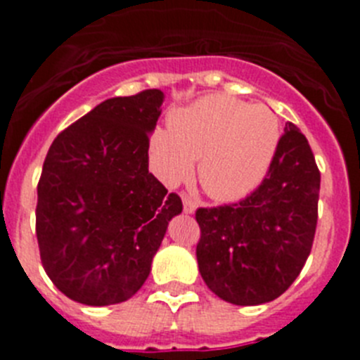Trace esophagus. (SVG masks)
Returning a JSON list of instances; mask_svg holds the SVG:
<instances>
[{
    "label": "esophagus",
    "mask_w": 360,
    "mask_h": 360,
    "mask_svg": "<svg viewBox=\"0 0 360 360\" xmlns=\"http://www.w3.org/2000/svg\"><path fill=\"white\" fill-rule=\"evenodd\" d=\"M182 202H184V212L186 214H193L196 211V202L191 196L182 195Z\"/></svg>",
    "instance_id": "obj_1"
}]
</instances>
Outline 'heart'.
<instances>
[{
    "label": "heart",
    "instance_id": "b5f03b06",
    "mask_svg": "<svg viewBox=\"0 0 360 360\" xmlns=\"http://www.w3.org/2000/svg\"><path fill=\"white\" fill-rule=\"evenodd\" d=\"M281 141L274 111L225 95H205L174 111L169 129L149 139L153 169L167 186L196 173L202 189L218 202L247 196L265 178Z\"/></svg>",
    "mask_w": 360,
    "mask_h": 360
}]
</instances>
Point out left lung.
Segmentation results:
<instances>
[{
    "instance_id": "1",
    "label": "left lung",
    "mask_w": 360,
    "mask_h": 360,
    "mask_svg": "<svg viewBox=\"0 0 360 360\" xmlns=\"http://www.w3.org/2000/svg\"><path fill=\"white\" fill-rule=\"evenodd\" d=\"M319 187L307 136L287 122L262 186L238 203L196 211V259L205 285L240 307L279 297L311 250Z\"/></svg>"
}]
</instances>
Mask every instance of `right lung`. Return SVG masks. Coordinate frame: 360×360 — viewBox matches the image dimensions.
Instances as JSON below:
<instances>
[{
	"label": "right lung",
	"instance_id": "1",
	"mask_svg": "<svg viewBox=\"0 0 360 360\" xmlns=\"http://www.w3.org/2000/svg\"><path fill=\"white\" fill-rule=\"evenodd\" d=\"M164 94L108 98L56 136L37 184L41 263L66 297L128 301L151 272L182 200L149 173V133Z\"/></svg>",
	"mask_w": 360,
	"mask_h": 360
}]
</instances>
